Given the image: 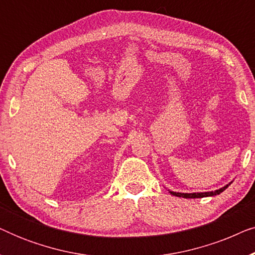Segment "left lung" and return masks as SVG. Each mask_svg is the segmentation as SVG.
Returning <instances> with one entry per match:
<instances>
[{
  "label": "left lung",
  "mask_w": 255,
  "mask_h": 255,
  "mask_svg": "<svg viewBox=\"0 0 255 255\" xmlns=\"http://www.w3.org/2000/svg\"><path fill=\"white\" fill-rule=\"evenodd\" d=\"M229 187L225 186L221 188V189L216 190V191H209V193H193V194H182V193H174V191H170V194H173L174 196L177 197H183V198H201V197H207V196H214V195H218L221 194L222 191H224L226 188Z\"/></svg>",
  "instance_id": "left-lung-1"
}]
</instances>
